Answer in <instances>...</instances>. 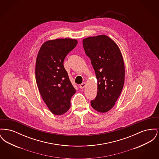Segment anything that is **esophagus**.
I'll list each match as a JSON object with an SVG mask.
<instances>
[{
	"label": "esophagus",
	"mask_w": 159,
	"mask_h": 159,
	"mask_svg": "<svg viewBox=\"0 0 159 159\" xmlns=\"http://www.w3.org/2000/svg\"><path fill=\"white\" fill-rule=\"evenodd\" d=\"M85 86H86V83H85V82H83V83H82V84H80V86H79V88H80V89H83V88L85 87Z\"/></svg>",
	"instance_id": "obj_1"
}]
</instances>
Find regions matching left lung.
<instances>
[{"mask_svg":"<svg viewBox=\"0 0 159 159\" xmlns=\"http://www.w3.org/2000/svg\"><path fill=\"white\" fill-rule=\"evenodd\" d=\"M83 45L98 82L97 95L91 101V106L99 113H106L113 107L124 85L125 65L121 51L106 35L85 38Z\"/></svg>","mask_w":159,"mask_h":159,"instance_id":"left-lung-1","label":"left lung"}]
</instances>
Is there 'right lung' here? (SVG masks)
I'll list each match as a JSON object with an SVG mask.
<instances>
[{"instance_id":"right-lung-1","label":"right lung","mask_w":159,"mask_h":159,"mask_svg":"<svg viewBox=\"0 0 159 159\" xmlns=\"http://www.w3.org/2000/svg\"><path fill=\"white\" fill-rule=\"evenodd\" d=\"M72 39L48 40L40 48L36 62V80L46 105L55 115L66 113L76 89L64 67V60L77 45Z\"/></svg>"}]
</instances>
